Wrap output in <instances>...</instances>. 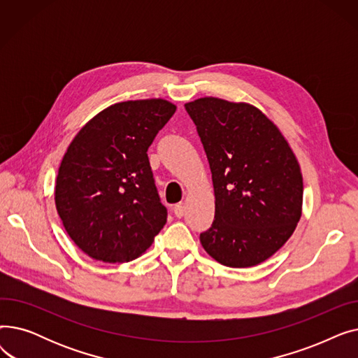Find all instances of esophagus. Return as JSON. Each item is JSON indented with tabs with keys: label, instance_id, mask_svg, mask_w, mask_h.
Instances as JSON below:
<instances>
[{
	"label": "esophagus",
	"instance_id": "34e87169",
	"mask_svg": "<svg viewBox=\"0 0 358 358\" xmlns=\"http://www.w3.org/2000/svg\"><path fill=\"white\" fill-rule=\"evenodd\" d=\"M174 215L177 217H182L185 215V204L184 203H178L174 206Z\"/></svg>",
	"mask_w": 358,
	"mask_h": 358
}]
</instances>
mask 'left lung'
<instances>
[{"mask_svg":"<svg viewBox=\"0 0 358 358\" xmlns=\"http://www.w3.org/2000/svg\"><path fill=\"white\" fill-rule=\"evenodd\" d=\"M184 107L197 127L215 190V220L200 234L201 245L227 267L258 266L285 245L302 216L297 158L252 104L201 97Z\"/></svg>","mask_w":358,"mask_h":358,"instance_id":"1","label":"left lung"}]
</instances>
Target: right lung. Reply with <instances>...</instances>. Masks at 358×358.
<instances>
[{"mask_svg": "<svg viewBox=\"0 0 358 358\" xmlns=\"http://www.w3.org/2000/svg\"><path fill=\"white\" fill-rule=\"evenodd\" d=\"M177 106L164 99L113 104L69 143L55 185V204L69 238L88 257L129 262L164 228L148 148Z\"/></svg>", "mask_w": 358, "mask_h": 358, "instance_id": "obj_1", "label": "right lung"}]
</instances>
